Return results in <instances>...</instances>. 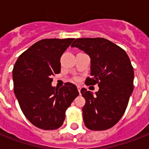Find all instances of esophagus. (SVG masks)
Wrapping results in <instances>:
<instances>
[{
    "instance_id": "obj_1",
    "label": "esophagus",
    "mask_w": 149,
    "mask_h": 149,
    "mask_svg": "<svg viewBox=\"0 0 149 149\" xmlns=\"http://www.w3.org/2000/svg\"><path fill=\"white\" fill-rule=\"evenodd\" d=\"M77 89H78V91H79V94H80V90H81V87H80L79 86H77Z\"/></svg>"
}]
</instances>
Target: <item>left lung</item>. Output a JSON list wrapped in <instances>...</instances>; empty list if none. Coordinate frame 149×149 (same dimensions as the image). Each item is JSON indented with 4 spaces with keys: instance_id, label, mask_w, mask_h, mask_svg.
Instances as JSON below:
<instances>
[{
    "instance_id": "1",
    "label": "left lung",
    "mask_w": 149,
    "mask_h": 149,
    "mask_svg": "<svg viewBox=\"0 0 149 149\" xmlns=\"http://www.w3.org/2000/svg\"><path fill=\"white\" fill-rule=\"evenodd\" d=\"M71 47L84 51L91 58V77L85 84H98L95 95L81 90L86 100L83 118L87 128L103 131L120 120L133 92L134 69L126 52L103 38H77Z\"/></svg>"
}]
</instances>
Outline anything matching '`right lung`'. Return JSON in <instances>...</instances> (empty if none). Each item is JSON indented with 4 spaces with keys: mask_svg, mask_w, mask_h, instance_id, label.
Returning <instances> with one entry per match:
<instances>
[{
    "mask_svg": "<svg viewBox=\"0 0 149 149\" xmlns=\"http://www.w3.org/2000/svg\"><path fill=\"white\" fill-rule=\"evenodd\" d=\"M74 38H45L18 57L13 69L14 92L30 122L43 130L61 127L65 111L79 95L76 85L66 83L58 89L51 77L59 73L60 58Z\"/></svg>",
    "mask_w": 149,
    "mask_h": 149,
    "instance_id": "add662e5",
    "label": "right lung"
}]
</instances>
